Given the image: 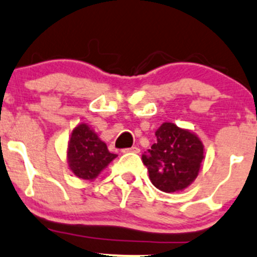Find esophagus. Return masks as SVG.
Instances as JSON below:
<instances>
[{"label": "esophagus", "instance_id": "1", "mask_svg": "<svg viewBox=\"0 0 257 257\" xmlns=\"http://www.w3.org/2000/svg\"><path fill=\"white\" fill-rule=\"evenodd\" d=\"M122 152H123V154H128V152H134V154H139L140 149H139V147H136V146H132V147H130V149H123Z\"/></svg>", "mask_w": 257, "mask_h": 257}]
</instances>
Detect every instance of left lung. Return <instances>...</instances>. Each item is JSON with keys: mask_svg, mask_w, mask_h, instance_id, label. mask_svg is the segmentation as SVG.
I'll use <instances>...</instances> for the list:
<instances>
[{"mask_svg": "<svg viewBox=\"0 0 257 257\" xmlns=\"http://www.w3.org/2000/svg\"><path fill=\"white\" fill-rule=\"evenodd\" d=\"M156 144L142 155L150 180L164 192L189 187L199 175L205 159L204 144L196 134L172 122H164L155 132Z\"/></svg>", "mask_w": 257, "mask_h": 257, "instance_id": "left-lung-1", "label": "left lung"}]
</instances>
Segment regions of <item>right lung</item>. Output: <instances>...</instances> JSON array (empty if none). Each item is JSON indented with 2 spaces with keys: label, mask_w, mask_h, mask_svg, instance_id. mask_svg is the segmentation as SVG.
Instances as JSON below:
<instances>
[{
  "label": "right lung",
  "mask_w": 257,
  "mask_h": 257,
  "mask_svg": "<svg viewBox=\"0 0 257 257\" xmlns=\"http://www.w3.org/2000/svg\"><path fill=\"white\" fill-rule=\"evenodd\" d=\"M116 156L87 123L73 128L67 145V164L78 179L92 181Z\"/></svg>",
  "instance_id": "right-lung-1"
}]
</instances>
